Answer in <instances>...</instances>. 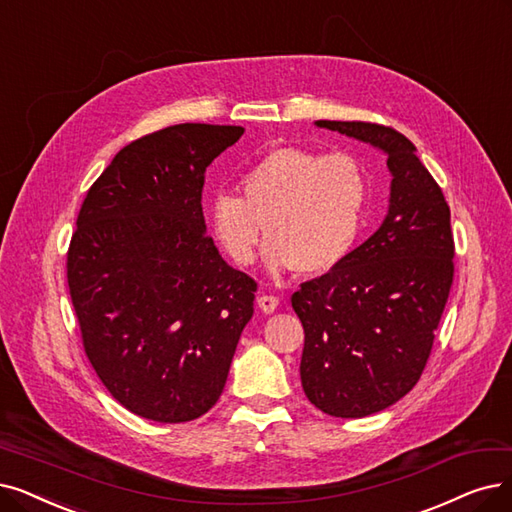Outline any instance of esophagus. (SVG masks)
<instances>
[{
	"instance_id": "obj_1",
	"label": "esophagus",
	"mask_w": 512,
	"mask_h": 512,
	"mask_svg": "<svg viewBox=\"0 0 512 512\" xmlns=\"http://www.w3.org/2000/svg\"><path fill=\"white\" fill-rule=\"evenodd\" d=\"M258 306H260V311H264V313H273L279 306V298L271 296V294H260L258 296Z\"/></svg>"
}]
</instances>
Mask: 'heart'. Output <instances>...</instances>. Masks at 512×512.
Wrapping results in <instances>:
<instances>
[{
  "label": "heart",
  "instance_id": "heart-1",
  "mask_svg": "<svg viewBox=\"0 0 512 512\" xmlns=\"http://www.w3.org/2000/svg\"><path fill=\"white\" fill-rule=\"evenodd\" d=\"M241 195L216 191L210 222L235 264H252L267 229L271 271L325 275L344 262L361 235L370 178L351 153L279 147L241 176Z\"/></svg>",
  "mask_w": 512,
  "mask_h": 512
}]
</instances>
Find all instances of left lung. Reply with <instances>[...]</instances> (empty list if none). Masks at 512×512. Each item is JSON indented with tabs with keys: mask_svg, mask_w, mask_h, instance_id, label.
I'll list each match as a JSON object with an SVG mask.
<instances>
[{
	"mask_svg": "<svg viewBox=\"0 0 512 512\" xmlns=\"http://www.w3.org/2000/svg\"><path fill=\"white\" fill-rule=\"evenodd\" d=\"M386 153L393 174L380 229L342 264L304 281L300 380L327 416L363 418L412 391L454 281V235L441 187L401 132L370 121H315Z\"/></svg>",
	"mask_w": 512,
	"mask_h": 512,
	"instance_id": "1",
	"label": "left lung"
}]
</instances>
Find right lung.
I'll return each instance as SVG.
<instances>
[{"label":"right lung","instance_id":"1","mask_svg":"<svg viewBox=\"0 0 512 512\" xmlns=\"http://www.w3.org/2000/svg\"><path fill=\"white\" fill-rule=\"evenodd\" d=\"M241 126L178 124L121 149L90 187L67 252L81 342L132 414L189 422L218 401L256 281L206 235V168Z\"/></svg>","mask_w":512,"mask_h":512}]
</instances>
